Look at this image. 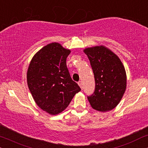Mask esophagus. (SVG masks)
<instances>
[{"instance_id":"obj_1","label":"esophagus","mask_w":148,"mask_h":148,"mask_svg":"<svg viewBox=\"0 0 148 148\" xmlns=\"http://www.w3.org/2000/svg\"><path fill=\"white\" fill-rule=\"evenodd\" d=\"M78 85L80 86V88H81V89H82V88H83V86H82V81H79V82H78Z\"/></svg>"}]
</instances>
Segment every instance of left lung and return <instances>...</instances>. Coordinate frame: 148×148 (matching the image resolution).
<instances>
[{
	"mask_svg": "<svg viewBox=\"0 0 148 148\" xmlns=\"http://www.w3.org/2000/svg\"><path fill=\"white\" fill-rule=\"evenodd\" d=\"M94 74L95 88L87 97L94 110L107 112L120 103L126 88L127 74L123 63L114 52L100 45L84 49Z\"/></svg>",
	"mask_w": 148,
	"mask_h": 148,
	"instance_id": "left-lung-1",
	"label": "left lung"
}]
</instances>
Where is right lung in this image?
I'll return each instance as SVG.
<instances>
[{"mask_svg":"<svg viewBox=\"0 0 148 148\" xmlns=\"http://www.w3.org/2000/svg\"><path fill=\"white\" fill-rule=\"evenodd\" d=\"M70 52L60 43H50L34 55L27 69V86L33 99L51 115L64 111L81 90L67 68L66 59Z\"/></svg>","mask_w":148,"mask_h":148,"instance_id":"add662e5","label":"right lung"}]
</instances>
